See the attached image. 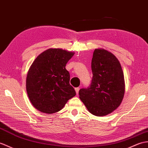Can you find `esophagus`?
Here are the masks:
<instances>
[{"mask_svg":"<svg viewBox=\"0 0 148 148\" xmlns=\"http://www.w3.org/2000/svg\"><path fill=\"white\" fill-rule=\"evenodd\" d=\"M75 92H76V94L78 95L79 91V88H75Z\"/></svg>","mask_w":148,"mask_h":148,"instance_id":"34e87169","label":"esophagus"}]
</instances>
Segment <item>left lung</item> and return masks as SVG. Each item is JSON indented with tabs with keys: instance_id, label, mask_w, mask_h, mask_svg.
Segmentation results:
<instances>
[{
	"instance_id": "8db88e82",
	"label": "left lung",
	"mask_w": 148,
	"mask_h": 148,
	"mask_svg": "<svg viewBox=\"0 0 148 148\" xmlns=\"http://www.w3.org/2000/svg\"><path fill=\"white\" fill-rule=\"evenodd\" d=\"M90 86L81 89L79 98L91 114L105 116L121 105L125 93V81L120 62L112 53L96 49L91 61Z\"/></svg>"
}]
</instances>
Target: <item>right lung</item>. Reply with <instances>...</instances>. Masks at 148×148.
Listing matches in <instances>:
<instances>
[{
    "instance_id": "right-lung-1",
    "label": "right lung",
    "mask_w": 148,
    "mask_h": 148,
    "mask_svg": "<svg viewBox=\"0 0 148 148\" xmlns=\"http://www.w3.org/2000/svg\"><path fill=\"white\" fill-rule=\"evenodd\" d=\"M74 53L51 48L33 61L27 72L26 87L29 101L38 111L49 114L57 112L75 95L66 69Z\"/></svg>"
}]
</instances>
